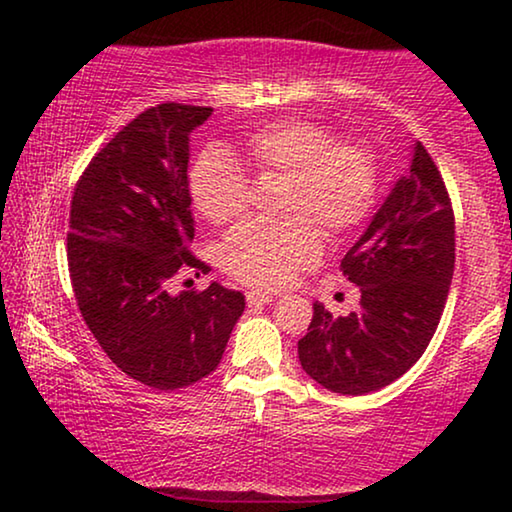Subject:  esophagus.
<instances>
[{
	"label": "esophagus",
	"mask_w": 512,
	"mask_h": 512,
	"mask_svg": "<svg viewBox=\"0 0 512 512\" xmlns=\"http://www.w3.org/2000/svg\"><path fill=\"white\" fill-rule=\"evenodd\" d=\"M268 303H272L270 293H263V291H249L247 293V305L249 307H263Z\"/></svg>",
	"instance_id": "esophagus-1"
}]
</instances>
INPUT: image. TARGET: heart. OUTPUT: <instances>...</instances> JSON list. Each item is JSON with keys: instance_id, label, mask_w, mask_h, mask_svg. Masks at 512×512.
Instances as JSON below:
<instances>
[{"instance_id": "obj_1", "label": "heart", "mask_w": 512, "mask_h": 512, "mask_svg": "<svg viewBox=\"0 0 512 512\" xmlns=\"http://www.w3.org/2000/svg\"><path fill=\"white\" fill-rule=\"evenodd\" d=\"M244 158L261 174H284L275 221L251 219L233 228L219 249L228 275L258 289H277L321 254V230L347 235L375 207L380 172L373 149L338 139L324 123L286 118L249 132ZM193 207L209 223H228L247 209L249 179L223 149L207 146L188 174Z\"/></svg>"}]
</instances>
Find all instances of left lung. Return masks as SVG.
<instances>
[{
  "label": "left lung",
  "instance_id": "left-lung-1",
  "mask_svg": "<svg viewBox=\"0 0 512 512\" xmlns=\"http://www.w3.org/2000/svg\"><path fill=\"white\" fill-rule=\"evenodd\" d=\"M340 268L361 289L359 307L333 317L314 303L307 335L298 340V359L321 387L363 396L415 366L450 293L454 212L422 142L415 144L410 172L396 181Z\"/></svg>",
  "mask_w": 512,
  "mask_h": 512
}]
</instances>
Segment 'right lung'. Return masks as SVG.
<instances>
[{
    "label": "right lung",
    "mask_w": 512,
    "mask_h": 512,
    "mask_svg": "<svg viewBox=\"0 0 512 512\" xmlns=\"http://www.w3.org/2000/svg\"><path fill=\"white\" fill-rule=\"evenodd\" d=\"M212 107L165 102L111 137L76 181L67 263L81 317L132 380L181 389L219 366L244 296L212 282L172 293L174 279L207 272L188 249V135Z\"/></svg>",
    "instance_id": "obj_1"
}]
</instances>
